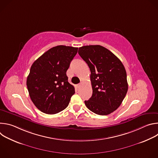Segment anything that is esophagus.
<instances>
[{"label":"esophagus","mask_w":158,"mask_h":158,"mask_svg":"<svg viewBox=\"0 0 158 158\" xmlns=\"http://www.w3.org/2000/svg\"><path fill=\"white\" fill-rule=\"evenodd\" d=\"M76 87H77V89H79V87H81V84H77V85H76Z\"/></svg>","instance_id":"1"}]
</instances>
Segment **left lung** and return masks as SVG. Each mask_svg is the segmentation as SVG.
I'll return each instance as SVG.
<instances>
[{"label":"left lung","instance_id":"left-lung-1","mask_svg":"<svg viewBox=\"0 0 158 158\" xmlns=\"http://www.w3.org/2000/svg\"><path fill=\"white\" fill-rule=\"evenodd\" d=\"M78 53L91 71L93 95L84 101L86 107L98 115L110 114L120 106L127 92L124 66L113 53L99 45L82 46Z\"/></svg>","mask_w":158,"mask_h":158}]
</instances>
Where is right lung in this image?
I'll return each instance as SVG.
<instances>
[{"label": "right lung", "instance_id": "obj_1", "mask_svg": "<svg viewBox=\"0 0 158 158\" xmlns=\"http://www.w3.org/2000/svg\"><path fill=\"white\" fill-rule=\"evenodd\" d=\"M78 48L57 46L44 53L32 64L27 78L30 98L44 113L54 114L65 109L75 93L66 75Z\"/></svg>", "mask_w": 158, "mask_h": 158}]
</instances>
